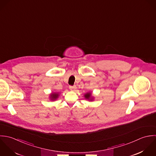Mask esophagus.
I'll list each match as a JSON object with an SVG mask.
<instances>
[{"label":"esophagus","mask_w":156,"mask_h":156,"mask_svg":"<svg viewBox=\"0 0 156 156\" xmlns=\"http://www.w3.org/2000/svg\"><path fill=\"white\" fill-rule=\"evenodd\" d=\"M76 89V86H70V87H69V89H70V90H72V91L75 90Z\"/></svg>","instance_id":"esophagus-1"}]
</instances>
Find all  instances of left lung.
Listing matches in <instances>:
<instances>
[{"mask_svg": "<svg viewBox=\"0 0 156 156\" xmlns=\"http://www.w3.org/2000/svg\"><path fill=\"white\" fill-rule=\"evenodd\" d=\"M84 97L86 99L89 100V101H92L94 99V97L92 96V94L91 92H87V93H86V94L84 95Z\"/></svg>", "mask_w": 156, "mask_h": 156, "instance_id": "1", "label": "left lung"}]
</instances>
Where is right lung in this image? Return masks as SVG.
Here are the masks:
<instances>
[{
	"mask_svg": "<svg viewBox=\"0 0 156 156\" xmlns=\"http://www.w3.org/2000/svg\"><path fill=\"white\" fill-rule=\"evenodd\" d=\"M59 97V93L58 92H52L49 94V99L51 101H55Z\"/></svg>",
	"mask_w": 156,
	"mask_h": 156,
	"instance_id": "right-lung-1",
	"label": "right lung"
}]
</instances>
